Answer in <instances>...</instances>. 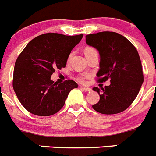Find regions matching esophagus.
Returning a JSON list of instances; mask_svg holds the SVG:
<instances>
[{
  "label": "esophagus",
  "instance_id": "esophagus-1",
  "mask_svg": "<svg viewBox=\"0 0 156 156\" xmlns=\"http://www.w3.org/2000/svg\"><path fill=\"white\" fill-rule=\"evenodd\" d=\"M82 89H83L84 91H86V92H91L92 91V89H90V88H87V87H83V86H81Z\"/></svg>",
  "mask_w": 156,
  "mask_h": 156
}]
</instances>
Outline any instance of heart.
<instances>
[{
	"label": "heart",
	"mask_w": 156,
	"mask_h": 156,
	"mask_svg": "<svg viewBox=\"0 0 156 156\" xmlns=\"http://www.w3.org/2000/svg\"><path fill=\"white\" fill-rule=\"evenodd\" d=\"M84 51H85V55H89V54L93 53V52H96V51H95L94 48H92L88 47V48H86V49H85ZM71 57H72V54H70L68 57V61H70V58H71ZM88 76H87V75H80V76L77 77V80L79 82H80V83H84L85 82H86V79L88 78Z\"/></svg>",
	"instance_id": "1"
}]
</instances>
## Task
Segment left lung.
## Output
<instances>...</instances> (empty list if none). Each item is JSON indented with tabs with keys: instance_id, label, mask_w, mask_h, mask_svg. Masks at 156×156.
I'll use <instances>...</instances> for the list:
<instances>
[{
	"instance_id": "obj_1",
	"label": "left lung",
	"mask_w": 156,
	"mask_h": 156,
	"mask_svg": "<svg viewBox=\"0 0 156 156\" xmlns=\"http://www.w3.org/2000/svg\"><path fill=\"white\" fill-rule=\"evenodd\" d=\"M86 42L97 49L100 55L98 82L110 80L105 88L94 87L100 100L92 105L104 115L124 112L132 104L143 83L141 61L136 49L127 38L114 32L86 35Z\"/></svg>"
}]
</instances>
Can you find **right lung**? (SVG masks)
<instances>
[{"instance_id":"add662e5","label":"right lung","mask_w":156,"mask_h":156,"mask_svg":"<svg viewBox=\"0 0 156 156\" xmlns=\"http://www.w3.org/2000/svg\"><path fill=\"white\" fill-rule=\"evenodd\" d=\"M83 35H64L46 33L29 41L16 59L13 87L24 108L38 116H50L64 105L68 94L78 85L67 80L54 83L51 76L55 69L65 67L72 49Z\"/></svg>"}]
</instances>
